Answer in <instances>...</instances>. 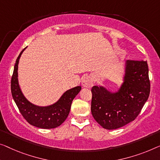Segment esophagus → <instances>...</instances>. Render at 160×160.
Segmentation results:
<instances>
[{"mask_svg": "<svg viewBox=\"0 0 160 160\" xmlns=\"http://www.w3.org/2000/svg\"><path fill=\"white\" fill-rule=\"evenodd\" d=\"M93 85V80L90 76H86L82 80V85L84 88H91Z\"/></svg>", "mask_w": 160, "mask_h": 160, "instance_id": "esophagus-1", "label": "esophagus"}]
</instances>
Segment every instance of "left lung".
Wrapping results in <instances>:
<instances>
[{"label":"left lung","instance_id":"8db88e82","mask_svg":"<svg viewBox=\"0 0 160 160\" xmlns=\"http://www.w3.org/2000/svg\"><path fill=\"white\" fill-rule=\"evenodd\" d=\"M124 82L118 92H111L102 86L91 89V113L106 129H116L137 117L150 92L147 61L127 60Z\"/></svg>","mask_w":160,"mask_h":160}]
</instances>
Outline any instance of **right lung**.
Segmentation results:
<instances>
[{"label":"right lung","mask_w":160,"mask_h":160,"mask_svg":"<svg viewBox=\"0 0 160 160\" xmlns=\"http://www.w3.org/2000/svg\"><path fill=\"white\" fill-rule=\"evenodd\" d=\"M23 49L16 59L11 78V94L23 117L28 123L41 128H53L60 126L68 116L71 104L75 97L80 91L77 86L67 90L58 101L49 106L41 107L31 103L23 95L18 82V65Z\"/></svg>","instance_id":"add662e5"}]
</instances>
